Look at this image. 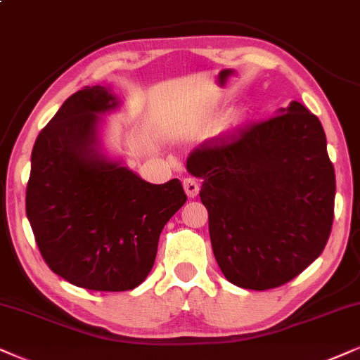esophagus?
Instances as JSON below:
<instances>
[{"label": "esophagus", "mask_w": 360, "mask_h": 360, "mask_svg": "<svg viewBox=\"0 0 360 360\" xmlns=\"http://www.w3.org/2000/svg\"><path fill=\"white\" fill-rule=\"evenodd\" d=\"M183 186H184L186 194H188L189 198H195V195L199 194V189H201V186H199V183L194 179V177H186L183 181Z\"/></svg>", "instance_id": "obj_1"}]
</instances>
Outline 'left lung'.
Listing matches in <instances>:
<instances>
[{"mask_svg":"<svg viewBox=\"0 0 360 360\" xmlns=\"http://www.w3.org/2000/svg\"><path fill=\"white\" fill-rule=\"evenodd\" d=\"M281 115L204 141L188 158L202 179L212 252L243 289L292 281L324 251L335 172L319 117L292 101Z\"/></svg>","mask_w":360,"mask_h":360,"instance_id":"obj_1","label":"left lung"}]
</instances>
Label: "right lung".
<instances>
[{
	"label": "right lung",
	"mask_w": 360,
	"mask_h": 360,
	"mask_svg": "<svg viewBox=\"0 0 360 360\" xmlns=\"http://www.w3.org/2000/svg\"><path fill=\"white\" fill-rule=\"evenodd\" d=\"M116 106L101 86L68 98L36 138L26 188V214L49 269L106 292L146 279L162 227L188 199L179 179L146 183L94 149L96 115Z\"/></svg>",
	"instance_id": "add662e5"
}]
</instances>
